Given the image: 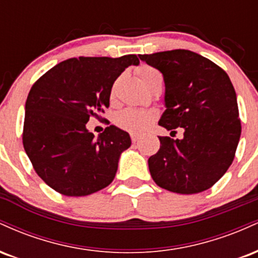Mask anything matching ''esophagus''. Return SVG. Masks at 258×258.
Here are the masks:
<instances>
[{
  "label": "esophagus",
  "instance_id": "esophagus-1",
  "mask_svg": "<svg viewBox=\"0 0 258 258\" xmlns=\"http://www.w3.org/2000/svg\"><path fill=\"white\" fill-rule=\"evenodd\" d=\"M139 138H141V136H139L138 133H133V132L131 133V139H132L133 143H136V142H137Z\"/></svg>",
  "mask_w": 258,
  "mask_h": 258
}]
</instances>
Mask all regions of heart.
<instances>
[{"mask_svg":"<svg viewBox=\"0 0 258 258\" xmlns=\"http://www.w3.org/2000/svg\"><path fill=\"white\" fill-rule=\"evenodd\" d=\"M139 80L142 84L147 85L155 78H161L160 73L152 67L144 65L138 70ZM156 119V112L153 110H143V109L127 108L120 111L116 116V123L121 128L131 132H142L150 126V123Z\"/></svg>","mask_w":258,"mask_h":258,"instance_id":"heart-1","label":"heart"}]
</instances>
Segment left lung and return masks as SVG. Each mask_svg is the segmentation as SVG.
<instances>
[{"label":"left lung","mask_w":258,"mask_h":258,"mask_svg":"<svg viewBox=\"0 0 258 258\" xmlns=\"http://www.w3.org/2000/svg\"><path fill=\"white\" fill-rule=\"evenodd\" d=\"M165 81L159 125L184 130L182 139L159 137L148 160L154 182L178 194L211 188L232 165L241 135L238 102L229 76L214 61L188 49L139 54Z\"/></svg>","instance_id":"1"}]
</instances>
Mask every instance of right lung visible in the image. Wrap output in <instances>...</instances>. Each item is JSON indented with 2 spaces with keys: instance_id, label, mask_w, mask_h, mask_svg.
Returning <instances> with one entry per match:
<instances>
[{
  "instance_id": "right-lung-1",
  "label": "right lung",
  "mask_w": 258,
  "mask_h": 258,
  "mask_svg": "<svg viewBox=\"0 0 258 258\" xmlns=\"http://www.w3.org/2000/svg\"><path fill=\"white\" fill-rule=\"evenodd\" d=\"M136 54L80 57L61 61L32 85L25 103L23 146L47 185L67 197H85L114 179L130 135L116 126L98 137L86 127L109 106L115 80Z\"/></svg>"
}]
</instances>
